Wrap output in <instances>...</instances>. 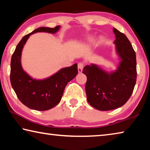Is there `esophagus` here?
<instances>
[{
    "mask_svg": "<svg viewBox=\"0 0 150 150\" xmlns=\"http://www.w3.org/2000/svg\"><path fill=\"white\" fill-rule=\"evenodd\" d=\"M83 67H84V64H83V63L80 62V63H78V71H79V73L82 72Z\"/></svg>",
    "mask_w": 150,
    "mask_h": 150,
    "instance_id": "34e87169",
    "label": "esophagus"
}]
</instances>
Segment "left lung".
I'll return each instance as SVG.
<instances>
[{
	"instance_id": "obj_1",
	"label": "left lung",
	"mask_w": 150,
	"mask_h": 150,
	"mask_svg": "<svg viewBox=\"0 0 150 150\" xmlns=\"http://www.w3.org/2000/svg\"><path fill=\"white\" fill-rule=\"evenodd\" d=\"M116 52L120 59L117 69L108 73L97 65H86L83 73L87 76L85 91L88 103L102 111L123 106L133 93L136 82V53L123 33L113 28Z\"/></svg>"
}]
</instances>
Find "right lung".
I'll list each match as a JSON object with an SVG mask.
<instances>
[{"instance_id": "add662e5", "label": "right lung", "mask_w": 150, "mask_h": 150, "mask_svg": "<svg viewBox=\"0 0 150 150\" xmlns=\"http://www.w3.org/2000/svg\"><path fill=\"white\" fill-rule=\"evenodd\" d=\"M41 27L22 38L12 55L11 83L18 98L22 104L35 110H47L60 102L66 85L77 75V64L63 68L50 77L35 79L25 72L21 65V55L24 45L33 34L47 32L55 34L60 28Z\"/></svg>"}]
</instances>
